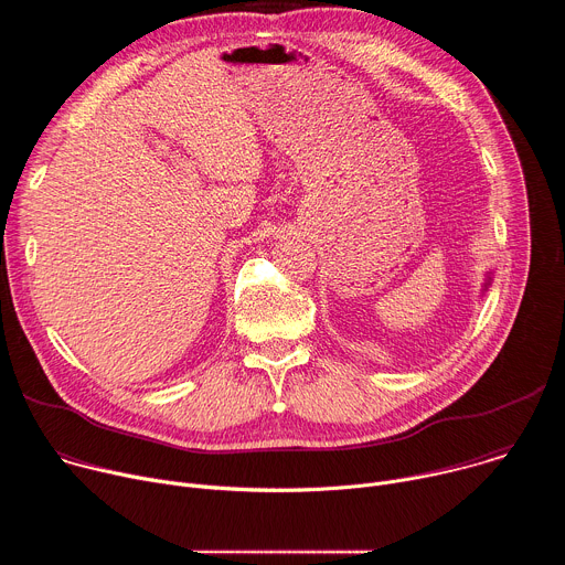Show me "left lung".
I'll use <instances>...</instances> for the list:
<instances>
[{"label":"left lung","instance_id":"obj_1","mask_svg":"<svg viewBox=\"0 0 565 565\" xmlns=\"http://www.w3.org/2000/svg\"><path fill=\"white\" fill-rule=\"evenodd\" d=\"M488 286H490V277H488V281H486V288H488Z\"/></svg>","mask_w":565,"mask_h":565}]
</instances>
